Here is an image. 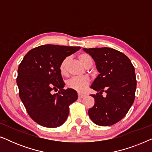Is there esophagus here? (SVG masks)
Masks as SVG:
<instances>
[{"label": "esophagus", "instance_id": "1", "mask_svg": "<svg viewBox=\"0 0 152 152\" xmlns=\"http://www.w3.org/2000/svg\"><path fill=\"white\" fill-rule=\"evenodd\" d=\"M84 97H85V95L84 94H82V93H78V97L80 99H82Z\"/></svg>", "mask_w": 152, "mask_h": 152}]
</instances>
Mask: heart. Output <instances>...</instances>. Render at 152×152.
Here are the masks:
<instances>
[{
  "label": "heart",
  "instance_id": "heart-1",
  "mask_svg": "<svg viewBox=\"0 0 152 152\" xmlns=\"http://www.w3.org/2000/svg\"><path fill=\"white\" fill-rule=\"evenodd\" d=\"M78 58L85 67L87 68L90 66H92L93 59L88 54H80L78 56ZM69 59L70 57H66L60 64L59 70L62 75H66L67 73V66ZM89 83H90V80L87 77H74L70 78L69 80L67 81V86L68 88L73 89V90H75L78 92L82 93L86 90Z\"/></svg>",
  "mask_w": 152,
  "mask_h": 152
}]
</instances>
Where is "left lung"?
<instances>
[{
  "mask_svg": "<svg viewBox=\"0 0 152 152\" xmlns=\"http://www.w3.org/2000/svg\"><path fill=\"white\" fill-rule=\"evenodd\" d=\"M95 62L99 74L91 84L96 91L95 104L88 113L91 120L99 126H111L123 118L135 99L136 79L130 59L122 53L110 48H83ZM104 91L105 98L101 95Z\"/></svg>",
  "mask_w": 152,
  "mask_h": 152,
  "instance_id": "8db88e82",
  "label": "left lung"
}]
</instances>
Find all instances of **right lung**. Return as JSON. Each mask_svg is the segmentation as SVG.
Here are the masks:
<instances>
[{
  "label": "right lung",
  "mask_w": 152,
  "mask_h": 152,
  "mask_svg": "<svg viewBox=\"0 0 152 152\" xmlns=\"http://www.w3.org/2000/svg\"><path fill=\"white\" fill-rule=\"evenodd\" d=\"M80 47L40 45L25 55L16 79L19 96L31 118L48 128L61 126L69 114V105L78 98L76 91L64 90L59 66L64 59ZM53 90L58 91L53 94Z\"/></svg>",
  "instance_id": "right-lung-1"
}]
</instances>
